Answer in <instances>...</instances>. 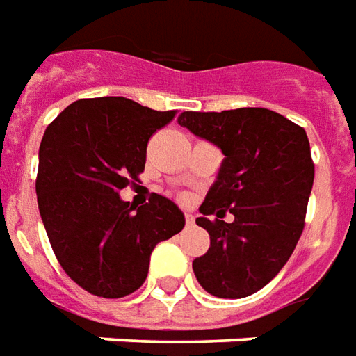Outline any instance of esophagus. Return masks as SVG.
Wrapping results in <instances>:
<instances>
[{
    "mask_svg": "<svg viewBox=\"0 0 356 356\" xmlns=\"http://www.w3.org/2000/svg\"><path fill=\"white\" fill-rule=\"evenodd\" d=\"M184 216H186V224H188V226H193V222H195V216H193L191 213H186Z\"/></svg>",
    "mask_w": 356,
    "mask_h": 356,
    "instance_id": "34e87169",
    "label": "esophagus"
}]
</instances>
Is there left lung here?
<instances>
[{
    "instance_id": "left-lung-1",
    "label": "left lung",
    "mask_w": 356,
    "mask_h": 356,
    "mask_svg": "<svg viewBox=\"0 0 356 356\" xmlns=\"http://www.w3.org/2000/svg\"><path fill=\"white\" fill-rule=\"evenodd\" d=\"M178 122L224 153L195 220L211 236L209 251L193 261L195 278L214 297L253 295L284 268L303 234L314 182L307 132L263 107L186 111ZM226 212L234 223L223 222Z\"/></svg>"
}]
</instances>
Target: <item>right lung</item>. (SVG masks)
<instances>
[{
    "label": "right lung",
    "instance_id": "1",
    "mask_svg": "<svg viewBox=\"0 0 356 356\" xmlns=\"http://www.w3.org/2000/svg\"><path fill=\"white\" fill-rule=\"evenodd\" d=\"M174 117L126 97H93L70 103L45 128L38 207L63 270L88 293H134L147 278L151 251L186 224L159 193L138 209L118 195L143 172L151 136Z\"/></svg>",
    "mask_w": 356,
    "mask_h": 356
}]
</instances>
